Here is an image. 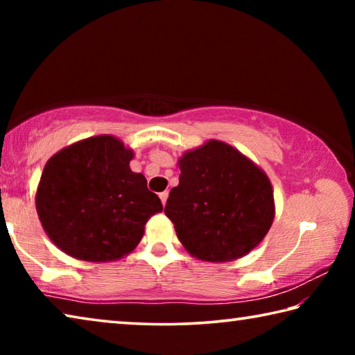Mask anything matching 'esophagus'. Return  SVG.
<instances>
[{"mask_svg":"<svg viewBox=\"0 0 355 355\" xmlns=\"http://www.w3.org/2000/svg\"><path fill=\"white\" fill-rule=\"evenodd\" d=\"M167 197H169V191H164V192H161V194H159V199H161V202H163V205H166Z\"/></svg>","mask_w":355,"mask_h":355,"instance_id":"esophagus-1","label":"esophagus"}]
</instances>
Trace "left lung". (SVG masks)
Returning a JSON list of instances; mask_svg holds the SVG:
<instances>
[{
	"instance_id": "1",
	"label": "left lung",
	"mask_w": 355,
	"mask_h": 355,
	"mask_svg": "<svg viewBox=\"0 0 355 355\" xmlns=\"http://www.w3.org/2000/svg\"><path fill=\"white\" fill-rule=\"evenodd\" d=\"M180 171L164 213L191 255L232 261L258 245L274 219L266 173L220 141L186 152Z\"/></svg>"
}]
</instances>
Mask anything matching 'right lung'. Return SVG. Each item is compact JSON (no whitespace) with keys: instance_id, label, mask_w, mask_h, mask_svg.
<instances>
[{"instance_id":"add662e5","label":"right lung","mask_w":355,"mask_h":355,"mask_svg":"<svg viewBox=\"0 0 355 355\" xmlns=\"http://www.w3.org/2000/svg\"><path fill=\"white\" fill-rule=\"evenodd\" d=\"M133 152L112 136L89 137L58 152L42 172L35 208L46 235L70 257L112 261L130 254L146 222L163 211Z\"/></svg>"}]
</instances>
